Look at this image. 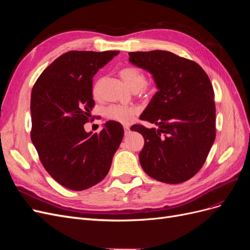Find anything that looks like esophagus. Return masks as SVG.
Instances as JSON below:
<instances>
[{"label":"esophagus","instance_id":"34e87169","mask_svg":"<svg viewBox=\"0 0 250 250\" xmlns=\"http://www.w3.org/2000/svg\"><path fill=\"white\" fill-rule=\"evenodd\" d=\"M124 131H125V135H128L130 133V128L129 126H124Z\"/></svg>","mask_w":250,"mask_h":250}]
</instances>
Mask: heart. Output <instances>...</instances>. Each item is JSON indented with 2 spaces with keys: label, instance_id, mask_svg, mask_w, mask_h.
I'll return each mask as SVG.
<instances>
[{
  "label": "heart",
  "instance_id": "b5f03b06",
  "mask_svg": "<svg viewBox=\"0 0 250 250\" xmlns=\"http://www.w3.org/2000/svg\"><path fill=\"white\" fill-rule=\"evenodd\" d=\"M119 74L121 78L126 83V85L133 90V92H139V90L143 89L146 85V75L139 70L138 67L127 65L122 67ZM98 88H99V81L94 86V94L98 93ZM135 112H137V110L134 108L122 106V105H109L105 109V115L109 120L124 124L130 122Z\"/></svg>",
  "mask_w": 250,
  "mask_h": 250
}]
</instances>
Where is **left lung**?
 <instances>
[{
	"label": "left lung",
	"mask_w": 250,
	"mask_h": 250,
	"mask_svg": "<svg viewBox=\"0 0 250 250\" xmlns=\"http://www.w3.org/2000/svg\"><path fill=\"white\" fill-rule=\"evenodd\" d=\"M129 62L152 75L157 92L140 119L158 126L133 125L145 144L143 170L166 184L192 178L216 138L214 89L202 67L168 51L130 52Z\"/></svg>",
	"instance_id": "obj_1"
}]
</instances>
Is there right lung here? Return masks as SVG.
<instances>
[{
	"mask_svg": "<svg viewBox=\"0 0 250 250\" xmlns=\"http://www.w3.org/2000/svg\"><path fill=\"white\" fill-rule=\"evenodd\" d=\"M119 51H70L55 59L31 93V140L40 160L58 184L73 191L107 175L124 129L115 121L100 133L86 132L94 107L93 77Z\"/></svg>",
	"mask_w": 250,
	"mask_h": 250,
	"instance_id": "right-lung-1",
	"label": "right lung"
}]
</instances>
